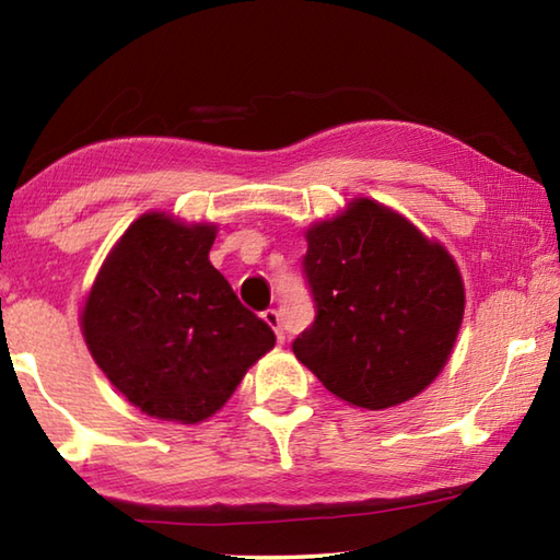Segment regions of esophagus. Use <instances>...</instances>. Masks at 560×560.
I'll return each mask as SVG.
<instances>
[{
	"label": "esophagus",
	"mask_w": 560,
	"mask_h": 560,
	"mask_svg": "<svg viewBox=\"0 0 560 560\" xmlns=\"http://www.w3.org/2000/svg\"><path fill=\"white\" fill-rule=\"evenodd\" d=\"M264 320H267V324L273 328V334H277V338H279V343L283 338H287V334H283V326H281V314L277 308H267L264 311Z\"/></svg>",
	"instance_id": "34e87169"
}]
</instances>
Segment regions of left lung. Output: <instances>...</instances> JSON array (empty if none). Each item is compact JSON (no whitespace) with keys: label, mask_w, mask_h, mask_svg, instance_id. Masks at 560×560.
Masks as SVG:
<instances>
[{"label":"left lung","mask_w":560,"mask_h":560,"mask_svg":"<svg viewBox=\"0 0 560 560\" xmlns=\"http://www.w3.org/2000/svg\"><path fill=\"white\" fill-rule=\"evenodd\" d=\"M301 269L316 318L293 353L326 390L365 410L422 393L447 363L464 314L457 264L373 200L311 226Z\"/></svg>","instance_id":"left-lung-1"}]
</instances>
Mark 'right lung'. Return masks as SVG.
I'll return each mask as SVG.
<instances>
[{"label":"right lung","instance_id":"right-lung-1","mask_svg":"<svg viewBox=\"0 0 560 560\" xmlns=\"http://www.w3.org/2000/svg\"><path fill=\"white\" fill-rule=\"evenodd\" d=\"M217 230L143 214L120 236L81 326L108 381L160 420L195 424L230 400L277 343L210 264Z\"/></svg>","mask_w":560,"mask_h":560}]
</instances>
